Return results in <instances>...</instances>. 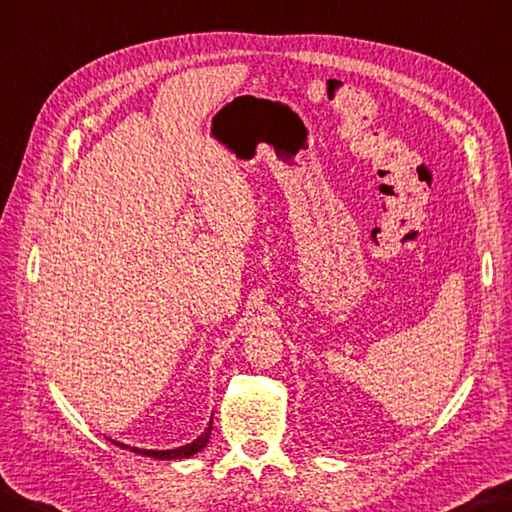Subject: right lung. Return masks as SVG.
Returning <instances> with one entry per match:
<instances>
[{
	"mask_svg": "<svg viewBox=\"0 0 512 512\" xmlns=\"http://www.w3.org/2000/svg\"><path fill=\"white\" fill-rule=\"evenodd\" d=\"M210 432H213V419L208 421V428L197 436L195 441L186 443V445H180V447H173V450H141V447H130L128 443H119V441H112L115 445L123 447V450H130L134 454H143V456H149V458H156V460H173V458H189L197 452H202L206 443L210 441Z\"/></svg>",
	"mask_w": 512,
	"mask_h": 512,
	"instance_id": "1",
	"label": "right lung"
}]
</instances>
